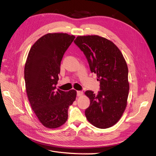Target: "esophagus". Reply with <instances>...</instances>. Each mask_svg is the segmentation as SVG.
<instances>
[{
  "label": "esophagus",
  "instance_id": "esophagus-1",
  "mask_svg": "<svg viewBox=\"0 0 156 156\" xmlns=\"http://www.w3.org/2000/svg\"><path fill=\"white\" fill-rule=\"evenodd\" d=\"M83 92L82 91H77V96L78 97H81V95H83Z\"/></svg>",
  "mask_w": 156,
  "mask_h": 156
}]
</instances>
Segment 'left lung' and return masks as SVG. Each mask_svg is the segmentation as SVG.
I'll return each mask as SVG.
<instances>
[{
  "label": "left lung",
  "mask_w": 156,
  "mask_h": 156,
  "mask_svg": "<svg viewBox=\"0 0 156 156\" xmlns=\"http://www.w3.org/2000/svg\"><path fill=\"white\" fill-rule=\"evenodd\" d=\"M74 42L85 55L91 71L97 74L101 90L97 95L91 90L85 92L90 101L86 118L97 128H110L126 108L129 90L126 62L118 47L105 38L78 36Z\"/></svg>",
  "instance_id": "1"
}]
</instances>
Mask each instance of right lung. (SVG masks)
<instances>
[{
    "label": "right lung",
    "instance_id": "add662e5",
    "mask_svg": "<svg viewBox=\"0 0 156 156\" xmlns=\"http://www.w3.org/2000/svg\"><path fill=\"white\" fill-rule=\"evenodd\" d=\"M75 37L49 33L37 40L29 51L24 66V80L28 101L41 123L54 129L66 122L69 106L76 91L56 90L63 55Z\"/></svg>",
    "mask_w": 156,
    "mask_h": 156
}]
</instances>
